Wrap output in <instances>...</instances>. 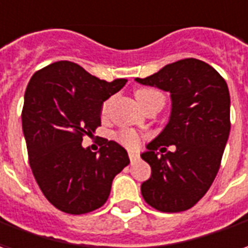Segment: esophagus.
<instances>
[{"instance_id":"esophagus-1","label":"esophagus","mask_w":248,"mask_h":248,"mask_svg":"<svg viewBox=\"0 0 248 248\" xmlns=\"http://www.w3.org/2000/svg\"><path fill=\"white\" fill-rule=\"evenodd\" d=\"M129 158H130V161H131V162H134V161L138 160V154L134 153V152H130Z\"/></svg>"}]
</instances>
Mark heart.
Segmentation results:
<instances>
[{
	"instance_id": "heart-1",
	"label": "heart",
	"mask_w": 248,
	"mask_h": 248,
	"mask_svg": "<svg viewBox=\"0 0 248 248\" xmlns=\"http://www.w3.org/2000/svg\"><path fill=\"white\" fill-rule=\"evenodd\" d=\"M154 96H162V94L158 93V91H155V90H153V88H138L136 91V98L137 100L140 102V105L148 102L149 99H152ZM106 108L107 102L106 103H103L102 111L105 112L106 111ZM118 140L121 143H124V146H127V148L130 149H134L140 145V137H138V134H137L136 131H133V130H124V131H121L118 136Z\"/></svg>"
}]
</instances>
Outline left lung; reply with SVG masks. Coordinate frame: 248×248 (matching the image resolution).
Masks as SVG:
<instances>
[{"instance_id":"8db88e82","label":"left lung","mask_w":248,"mask_h":248,"mask_svg":"<svg viewBox=\"0 0 248 248\" xmlns=\"http://www.w3.org/2000/svg\"><path fill=\"white\" fill-rule=\"evenodd\" d=\"M136 82L168 91L172 99L168 124L141 154L152 168L142 196L161 212L186 211L207 193L220 168L231 129L227 83L209 64L192 58ZM172 144L174 152L160 148Z\"/></svg>"}]
</instances>
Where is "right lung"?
<instances>
[{
    "mask_svg": "<svg viewBox=\"0 0 248 248\" xmlns=\"http://www.w3.org/2000/svg\"><path fill=\"white\" fill-rule=\"evenodd\" d=\"M126 82L100 80L62 60L28 83L21 118L31 169L46 200L65 214L100 208L114 177L129 165L127 152L115 141L103 140L98 153L82 145L83 137L100 126L103 102Z\"/></svg>",
    "mask_w": 248,
    "mask_h": 248,
    "instance_id": "1",
    "label": "right lung"
}]
</instances>
